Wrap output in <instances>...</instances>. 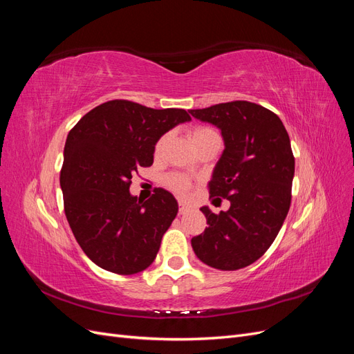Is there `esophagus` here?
<instances>
[{
    "label": "esophagus",
    "mask_w": 354,
    "mask_h": 354,
    "mask_svg": "<svg viewBox=\"0 0 354 354\" xmlns=\"http://www.w3.org/2000/svg\"><path fill=\"white\" fill-rule=\"evenodd\" d=\"M189 209H190V207L187 205V203H186L185 201L180 199V201H178V212H180V214H186Z\"/></svg>",
    "instance_id": "esophagus-1"
}]
</instances>
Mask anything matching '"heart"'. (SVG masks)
<instances>
[{"label":"heart","instance_id":"1","mask_svg":"<svg viewBox=\"0 0 354 354\" xmlns=\"http://www.w3.org/2000/svg\"><path fill=\"white\" fill-rule=\"evenodd\" d=\"M212 133H216V131L211 130V128H208V127H195L194 130L190 131V138H192V142L196 143L198 140H201V138L207 137V136H209V134H212ZM165 138H167V136H164V137L160 138V140L158 142L156 151H159V149L162 147V145H164V142H165ZM165 185H167L169 189L176 190L177 194H186V192L190 189V181H189L185 176H180V174L167 176V177H165Z\"/></svg>","mask_w":354,"mask_h":354}]
</instances>
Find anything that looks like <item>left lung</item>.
I'll list each match as a JSON object with an SVG mask.
<instances>
[{"label":"left lung","instance_id":"1","mask_svg":"<svg viewBox=\"0 0 354 354\" xmlns=\"http://www.w3.org/2000/svg\"><path fill=\"white\" fill-rule=\"evenodd\" d=\"M196 120L217 125L224 151L208 185L209 198L230 208L202 207L208 227L192 238L198 259L214 269L238 270L270 248L291 207L295 169L291 142L281 118L246 100L192 109Z\"/></svg>","mask_w":354,"mask_h":354}]
</instances>
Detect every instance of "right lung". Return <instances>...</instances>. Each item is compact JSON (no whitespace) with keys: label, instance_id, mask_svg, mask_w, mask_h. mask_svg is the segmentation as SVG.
I'll use <instances>...</instances> for the list:
<instances>
[{"label":"right lung","instance_id":"add662e5","mask_svg":"<svg viewBox=\"0 0 354 354\" xmlns=\"http://www.w3.org/2000/svg\"><path fill=\"white\" fill-rule=\"evenodd\" d=\"M186 121L185 109L109 100L69 131L60 171L63 205L75 239L102 269L134 274L153 263L178 205L164 189L137 201L130 195L131 178L153 164L160 136Z\"/></svg>","mask_w":354,"mask_h":354}]
</instances>
